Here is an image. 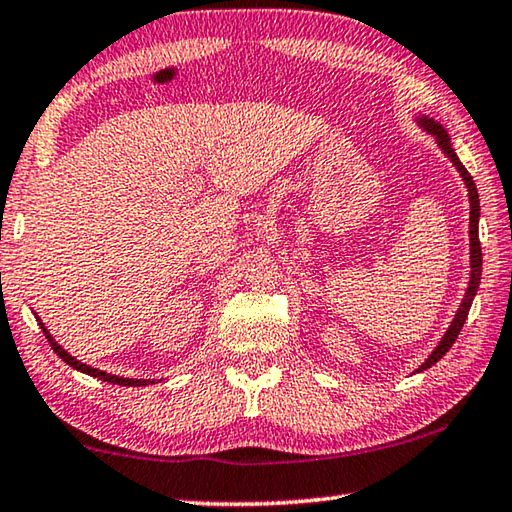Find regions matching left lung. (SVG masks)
<instances>
[{
  "instance_id": "1",
  "label": "left lung",
  "mask_w": 512,
  "mask_h": 512,
  "mask_svg": "<svg viewBox=\"0 0 512 512\" xmlns=\"http://www.w3.org/2000/svg\"><path fill=\"white\" fill-rule=\"evenodd\" d=\"M420 124L422 131H427L429 135L436 137V142L440 149H443V153L447 155L449 160H452L454 167L458 169V173H461L463 183L467 187V196H470V284H467V291L463 296V302L461 307H458L456 316L452 320V325H449V329L445 332L443 339H440V343L436 345V350H433L429 354V359L422 363V366L415 370V372H422L431 368L433 363H438L440 359L445 357V354L449 352V348H452L456 336L461 334V329L465 325V318L467 314H470V307H472V300L476 296V291H479V282H481V264H483V257H481V241H479V216H481V205H479V192H476V185L470 173H467V169L463 167V162L458 160V155L454 153L452 149V142H449V135L443 126L438 124V121H433L431 117H418L415 119Z\"/></svg>"
}]
</instances>
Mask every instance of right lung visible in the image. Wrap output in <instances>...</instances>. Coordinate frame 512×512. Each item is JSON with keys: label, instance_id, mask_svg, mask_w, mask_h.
I'll use <instances>...</instances> for the list:
<instances>
[{"label": "right lung", "instance_id": "1", "mask_svg": "<svg viewBox=\"0 0 512 512\" xmlns=\"http://www.w3.org/2000/svg\"><path fill=\"white\" fill-rule=\"evenodd\" d=\"M38 318V316H36ZM38 325L42 327V332H45V336H47V341H49V345H51V350H54L60 359H63L67 366H72L74 370H81V372H85V375H90V377H97V379H101V381H108V384H119V386H146V384H155V381H149V379H128V377H117V375H108V372H103V370H99V368H92V366H88V363H81V361H76L72 354L69 352H65L63 348H60V345L54 341V336H51L49 332H47V327H45V323H42V320L38 318Z\"/></svg>", "mask_w": 512, "mask_h": 512}]
</instances>
